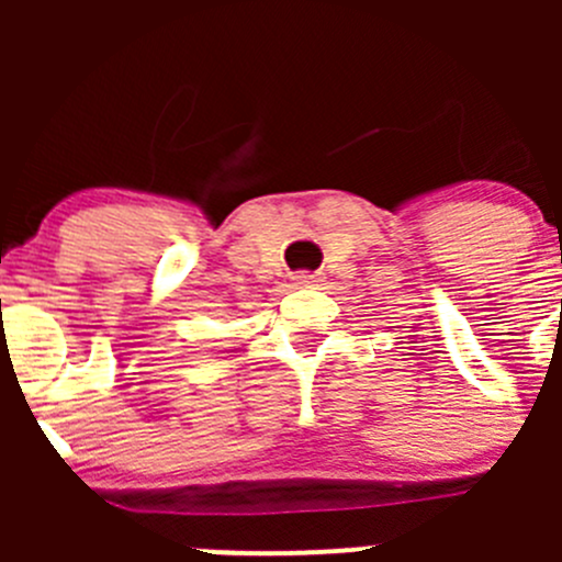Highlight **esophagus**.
Instances as JSON below:
<instances>
[{
    "instance_id": "1",
    "label": "esophagus",
    "mask_w": 562,
    "mask_h": 562,
    "mask_svg": "<svg viewBox=\"0 0 562 562\" xmlns=\"http://www.w3.org/2000/svg\"><path fill=\"white\" fill-rule=\"evenodd\" d=\"M317 282H321V277H317L315 271H296V274H293V285L296 288H315Z\"/></svg>"
}]
</instances>
